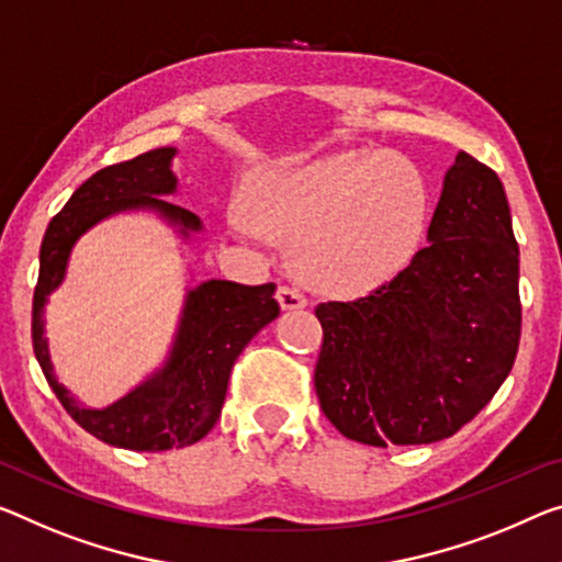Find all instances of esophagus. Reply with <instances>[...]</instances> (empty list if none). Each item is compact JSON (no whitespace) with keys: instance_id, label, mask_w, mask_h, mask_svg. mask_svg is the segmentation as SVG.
<instances>
[{"instance_id":"1","label":"esophagus","mask_w":562,"mask_h":562,"mask_svg":"<svg viewBox=\"0 0 562 562\" xmlns=\"http://www.w3.org/2000/svg\"><path fill=\"white\" fill-rule=\"evenodd\" d=\"M276 299H279V304H281L283 311H293V308H304L306 306V296L293 286H281L279 291H276Z\"/></svg>"}]
</instances>
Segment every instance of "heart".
Here are the masks:
<instances>
[{
	"label": "heart",
	"mask_w": 562,
	"mask_h": 562,
	"mask_svg": "<svg viewBox=\"0 0 562 562\" xmlns=\"http://www.w3.org/2000/svg\"><path fill=\"white\" fill-rule=\"evenodd\" d=\"M427 215L422 172L371 150L266 170L251 205L258 231L291 244L293 273L331 296H361L407 269Z\"/></svg>",
	"instance_id": "heart-1"
}]
</instances>
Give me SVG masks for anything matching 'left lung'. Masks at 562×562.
I'll return each mask as SVG.
<instances>
[{
  "label": "left lung",
  "instance_id": "1",
  "mask_svg": "<svg viewBox=\"0 0 562 562\" xmlns=\"http://www.w3.org/2000/svg\"><path fill=\"white\" fill-rule=\"evenodd\" d=\"M407 269L357 301L316 306L314 386L353 442L429 445L495 396L520 344V251L497 172L457 153Z\"/></svg>",
  "mask_w": 562,
  "mask_h": 562
}]
</instances>
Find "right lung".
I'll use <instances>...</instances> for the list:
<instances>
[{
	"label": "right lung",
	"mask_w": 562,
	"mask_h": 562,
	"mask_svg": "<svg viewBox=\"0 0 562 562\" xmlns=\"http://www.w3.org/2000/svg\"><path fill=\"white\" fill-rule=\"evenodd\" d=\"M176 148H155L94 172L49 221L40 248V279L32 301V344L47 384L67 414L92 437L135 452L195 445L213 429L226 400L228 376L246 344L279 316L276 286H244L211 279L188 289L176 339L158 371L110 407L90 409L57 382L45 336V304L65 281L67 261L82 233L125 211L160 215L186 240L203 231L195 213L170 203L178 191Z\"/></svg>",
	"instance_id": "obj_1"
}]
</instances>
